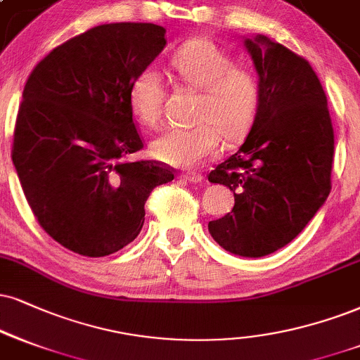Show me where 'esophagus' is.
Listing matches in <instances>:
<instances>
[{"mask_svg": "<svg viewBox=\"0 0 360 360\" xmlns=\"http://www.w3.org/2000/svg\"><path fill=\"white\" fill-rule=\"evenodd\" d=\"M181 179L190 181V184H200V181L203 180V176H202V173L188 172V173H184V175H181Z\"/></svg>", "mask_w": 360, "mask_h": 360, "instance_id": "obj_1", "label": "esophagus"}]
</instances>
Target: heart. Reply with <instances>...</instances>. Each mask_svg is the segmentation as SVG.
Returning a JSON list of instances; mask_svg holds the SVG:
<instances>
[{"instance_id":"1","label":"heart","mask_w":360,"mask_h":360,"mask_svg":"<svg viewBox=\"0 0 360 360\" xmlns=\"http://www.w3.org/2000/svg\"><path fill=\"white\" fill-rule=\"evenodd\" d=\"M170 66L181 83L200 91L193 120L197 125L172 128L152 141L153 158L165 165L188 168L219 146V140H240L252 127L260 105V83L254 70L235 65L229 53L205 38L184 43ZM131 113L141 125H157L162 113L163 82L153 70H143L128 91Z\"/></svg>"}]
</instances>
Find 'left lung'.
Here are the masks:
<instances>
[{"label":"left lung","mask_w":360,"mask_h":360,"mask_svg":"<svg viewBox=\"0 0 360 360\" xmlns=\"http://www.w3.org/2000/svg\"><path fill=\"white\" fill-rule=\"evenodd\" d=\"M245 46L259 73V112L238 152L208 175L235 197L208 232L235 255L264 257L294 240L329 197L334 128L305 58L262 34Z\"/></svg>","instance_id":"obj_1"}]
</instances>
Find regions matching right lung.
Returning a JSON list of instances; mask_svg holds the SVG:
<instances>
[{"label":"right lung","instance_id":"add662e5","mask_svg":"<svg viewBox=\"0 0 360 360\" xmlns=\"http://www.w3.org/2000/svg\"><path fill=\"white\" fill-rule=\"evenodd\" d=\"M165 44L163 26L100 25L28 77L11 158L38 224L75 254L105 257L135 240L152 190L175 176L165 163L127 160L143 148L130 85Z\"/></svg>","mask_w":360,"mask_h":360}]
</instances>
